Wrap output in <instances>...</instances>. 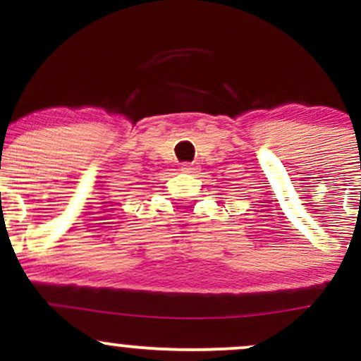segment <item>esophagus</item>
Segmentation results:
<instances>
[{
  "label": "esophagus",
  "mask_w": 361,
  "mask_h": 361,
  "mask_svg": "<svg viewBox=\"0 0 361 361\" xmlns=\"http://www.w3.org/2000/svg\"><path fill=\"white\" fill-rule=\"evenodd\" d=\"M180 169L183 173H197L198 166H197V164H193V163H183V164H181Z\"/></svg>",
  "instance_id": "1"
}]
</instances>
